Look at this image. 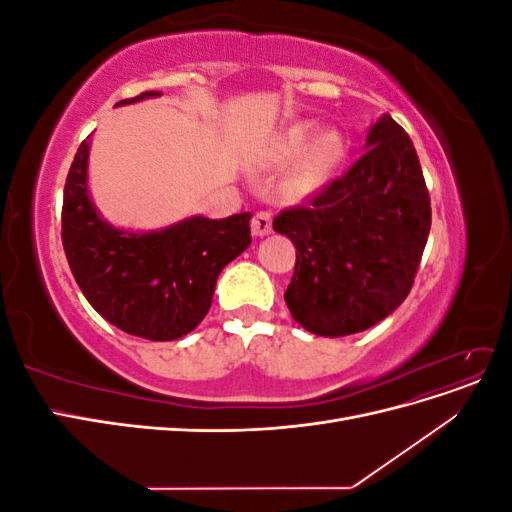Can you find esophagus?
I'll return each mask as SVG.
<instances>
[{
	"mask_svg": "<svg viewBox=\"0 0 512 512\" xmlns=\"http://www.w3.org/2000/svg\"><path fill=\"white\" fill-rule=\"evenodd\" d=\"M273 230L271 226V213L269 211H258L252 220V232L256 237H267Z\"/></svg>",
	"mask_w": 512,
	"mask_h": 512,
	"instance_id": "obj_1",
	"label": "esophagus"
}]
</instances>
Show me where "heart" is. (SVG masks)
<instances>
[{"instance_id":"heart-1","label":"heart","mask_w":512,"mask_h":512,"mask_svg":"<svg viewBox=\"0 0 512 512\" xmlns=\"http://www.w3.org/2000/svg\"><path fill=\"white\" fill-rule=\"evenodd\" d=\"M309 140H312V128L305 126V123H297V126H290L275 143V158L284 164L299 158L302 151H306L292 175L294 188L301 194L322 188L346 156V145L337 132H324L316 136L312 144ZM307 142L309 148L306 147Z\"/></svg>"}]
</instances>
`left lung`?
<instances>
[{
	"label": "left lung",
	"mask_w": 512,
	"mask_h": 512,
	"mask_svg": "<svg viewBox=\"0 0 512 512\" xmlns=\"http://www.w3.org/2000/svg\"><path fill=\"white\" fill-rule=\"evenodd\" d=\"M365 147L342 177L273 220L297 247L286 305L305 331L324 337L361 333L404 303L431 228L421 162L404 128L382 115Z\"/></svg>",
	"instance_id": "left-lung-1"
}]
</instances>
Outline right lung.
<instances>
[{
  "label": "right lung",
  "mask_w": 512,
  "mask_h": 512,
  "mask_svg": "<svg viewBox=\"0 0 512 512\" xmlns=\"http://www.w3.org/2000/svg\"><path fill=\"white\" fill-rule=\"evenodd\" d=\"M160 91L121 100L132 104ZM89 138L64 188L61 241L70 271L96 312L130 335L170 342L194 331L211 307L218 275L252 243V213L194 215L158 232H126L100 218L87 192Z\"/></svg>",
  "instance_id": "1"
}]
</instances>
